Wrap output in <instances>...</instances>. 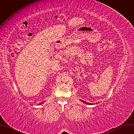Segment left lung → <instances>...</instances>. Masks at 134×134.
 <instances>
[{
    "label": "left lung",
    "instance_id": "8db88e82",
    "mask_svg": "<svg viewBox=\"0 0 134 134\" xmlns=\"http://www.w3.org/2000/svg\"><path fill=\"white\" fill-rule=\"evenodd\" d=\"M81 101H82V102H83V103H85V104H88V105H94V104H97V103H96V104H92V103H87V102H85V101H84L83 100H81Z\"/></svg>",
    "mask_w": 134,
    "mask_h": 134
}]
</instances>
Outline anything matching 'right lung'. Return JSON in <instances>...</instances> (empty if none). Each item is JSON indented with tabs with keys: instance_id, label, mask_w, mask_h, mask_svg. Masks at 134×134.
Instances as JSON below:
<instances>
[{
	"instance_id": "add662e5",
	"label": "right lung",
	"mask_w": 134,
	"mask_h": 134,
	"mask_svg": "<svg viewBox=\"0 0 134 134\" xmlns=\"http://www.w3.org/2000/svg\"><path fill=\"white\" fill-rule=\"evenodd\" d=\"M43 102H42V103H40V104H38V105H40V104H42V103H43Z\"/></svg>"
}]
</instances>
